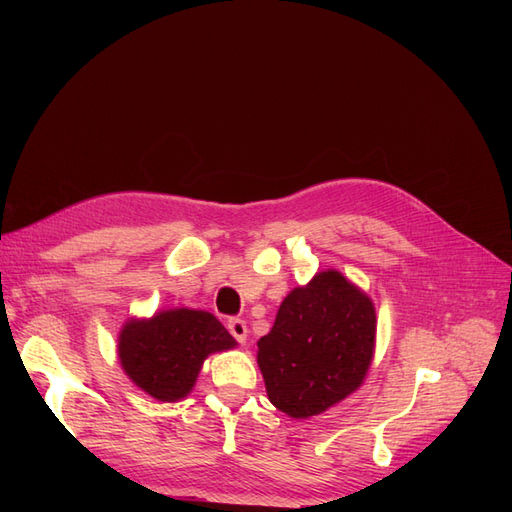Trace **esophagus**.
<instances>
[{"label": "esophagus", "mask_w": 512, "mask_h": 512, "mask_svg": "<svg viewBox=\"0 0 512 512\" xmlns=\"http://www.w3.org/2000/svg\"><path fill=\"white\" fill-rule=\"evenodd\" d=\"M228 331H230L232 337L237 339L239 344H245V339H247V324H245V320L230 318L228 320Z\"/></svg>", "instance_id": "obj_1"}]
</instances>
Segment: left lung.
<instances>
[{
	"mask_svg": "<svg viewBox=\"0 0 512 512\" xmlns=\"http://www.w3.org/2000/svg\"><path fill=\"white\" fill-rule=\"evenodd\" d=\"M376 339V309L342 273L294 288L258 342L269 401L292 418L335 406L361 386Z\"/></svg>",
	"mask_w": 512,
	"mask_h": 512,
	"instance_id": "left-lung-1",
	"label": "left lung"
}]
</instances>
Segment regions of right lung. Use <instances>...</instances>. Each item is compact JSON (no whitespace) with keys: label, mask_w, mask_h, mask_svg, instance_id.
<instances>
[{"label":"right lung","mask_w":512,"mask_h":512,"mask_svg":"<svg viewBox=\"0 0 512 512\" xmlns=\"http://www.w3.org/2000/svg\"><path fill=\"white\" fill-rule=\"evenodd\" d=\"M235 346L213 314L181 307L151 320L128 322L119 335V361L145 393L160 401H177L192 391L211 352Z\"/></svg>","instance_id":"add662e5"}]
</instances>
